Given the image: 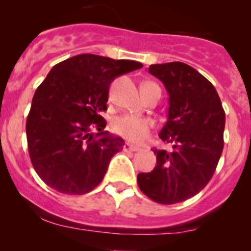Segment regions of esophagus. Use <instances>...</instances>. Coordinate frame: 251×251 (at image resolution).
Returning <instances> with one entry per match:
<instances>
[{
    "mask_svg": "<svg viewBox=\"0 0 251 251\" xmlns=\"http://www.w3.org/2000/svg\"><path fill=\"white\" fill-rule=\"evenodd\" d=\"M123 150L125 152H137V151H139V148H138V146H134V145H132V144H129V143H126L125 145H124V148H123Z\"/></svg>",
    "mask_w": 251,
    "mask_h": 251,
    "instance_id": "esophagus-1",
    "label": "esophagus"
}]
</instances>
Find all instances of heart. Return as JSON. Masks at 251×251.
Masks as SVG:
<instances>
[{
	"mask_svg": "<svg viewBox=\"0 0 251 251\" xmlns=\"http://www.w3.org/2000/svg\"><path fill=\"white\" fill-rule=\"evenodd\" d=\"M153 124L148 118L131 114L118 117L112 123V128L118 135L133 143H143L149 138Z\"/></svg>",
	"mask_w": 251,
	"mask_h": 251,
	"instance_id": "b5f03b06",
	"label": "heart"
}]
</instances>
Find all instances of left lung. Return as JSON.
Returning <instances> with one entry per match:
<instances>
[{"mask_svg":"<svg viewBox=\"0 0 251 251\" xmlns=\"http://www.w3.org/2000/svg\"><path fill=\"white\" fill-rule=\"evenodd\" d=\"M149 72L169 93L168 122L159 138L174 144V151L153 149L157 165L137 181L150 200L168 205L194 197L211 179L223 151L226 113L214 85L191 66L160 63Z\"/></svg>","mask_w":251,"mask_h":251,"instance_id":"obj_1","label":"left lung"}]
</instances>
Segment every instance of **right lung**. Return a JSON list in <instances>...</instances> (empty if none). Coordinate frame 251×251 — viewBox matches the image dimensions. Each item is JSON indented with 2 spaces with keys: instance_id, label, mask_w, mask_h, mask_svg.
Listing matches in <instances>:
<instances>
[{
  "instance_id": "1",
  "label": "right lung",
  "mask_w": 251,
  "mask_h": 251,
  "mask_svg": "<svg viewBox=\"0 0 251 251\" xmlns=\"http://www.w3.org/2000/svg\"><path fill=\"white\" fill-rule=\"evenodd\" d=\"M142 67L131 60L80 54L51 68L34 94L25 123L31 164L48 186L83 195L101 183L109 160L125 144L103 131L100 112L107 109L109 85Z\"/></svg>"
}]
</instances>
